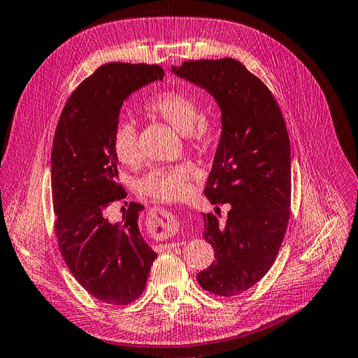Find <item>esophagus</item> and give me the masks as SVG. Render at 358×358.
<instances>
[{
	"label": "esophagus",
	"instance_id": "esophagus-1",
	"mask_svg": "<svg viewBox=\"0 0 358 358\" xmlns=\"http://www.w3.org/2000/svg\"><path fill=\"white\" fill-rule=\"evenodd\" d=\"M163 215V213H162ZM157 227H160L162 230H163V236H166V237H169V236H172L173 233L177 231V228H178V219L173 216L172 213L169 215H163L160 219H159V225ZM164 248H173V243H166L164 245Z\"/></svg>",
	"mask_w": 358,
	"mask_h": 358
}]
</instances>
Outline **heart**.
Wrapping results in <instances>:
<instances>
[{
	"instance_id": "1",
	"label": "heart",
	"mask_w": 358,
	"mask_h": 358,
	"mask_svg": "<svg viewBox=\"0 0 358 358\" xmlns=\"http://www.w3.org/2000/svg\"><path fill=\"white\" fill-rule=\"evenodd\" d=\"M145 110L185 134L186 141L192 145L206 142L213 130L212 121L199 110L198 99L187 92H160L145 104ZM113 148L119 162L131 166L141 162L139 134L131 121L117 122L113 131ZM195 168L189 163L155 168L142 178L141 189L145 195L160 201H180L190 192V180L195 177Z\"/></svg>"
}]
</instances>
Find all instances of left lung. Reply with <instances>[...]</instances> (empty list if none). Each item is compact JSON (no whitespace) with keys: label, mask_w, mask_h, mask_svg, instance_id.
<instances>
[{"label":"left lung","mask_w":358,"mask_h":358,"mask_svg":"<svg viewBox=\"0 0 358 358\" xmlns=\"http://www.w3.org/2000/svg\"><path fill=\"white\" fill-rule=\"evenodd\" d=\"M204 89L221 110L219 137L204 195L230 204L224 224L203 213L204 239L215 260L196 275L217 296H236L271 269L290 216V142L269 89L239 60H189L171 66Z\"/></svg>","instance_id":"left-lung-1"}]
</instances>
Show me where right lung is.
<instances>
[{"label":"right lung","instance_id":"right-lung-1","mask_svg":"<svg viewBox=\"0 0 358 358\" xmlns=\"http://www.w3.org/2000/svg\"><path fill=\"white\" fill-rule=\"evenodd\" d=\"M163 80L159 65L107 63L81 83L60 115L51 152V189L59 250L74 278L92 296L124 306L145 290L157 257L139 228L142 204L121 222L108 207L124 198L113 131L124 101Z\"/></svg>","mask_w":358,"mask_h":358}]
</instances>
